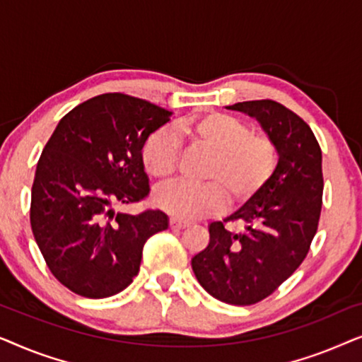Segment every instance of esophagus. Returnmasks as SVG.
Listing matches in <instances>:
<instances>
[{"mask_svg":"<svg viewBox=\"0 0 362 362\" xmlns=\"http://www.w3.org/2000/svg\"><path fill=\"white\" fill-rule=\"evenodd\" d=\"M170 227H171V229L181 230V229H186V227H189V222L180 221V219H176V217H171V219H170Z\"/></svg>","mask_w":362,"mask_h":362,"instance_id":"1","label":"esophagus"}]
</instances>
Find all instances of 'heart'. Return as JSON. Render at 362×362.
I'll use <instances>...</instances> for the list:
<instances>
[{
	"label": "heart",
	"instance_id": "obj_1",
	"mask_svg": "<svg viewBox=\"0 0 362 362\" xmlns=\"http://www.w3.org/2000/svg\"><path fill=\"white\" fill-rule=\"evenodd\" d=\"M178 136L211 153L201 180L204 185H176L158 191L155 206L176 219L192 221L219 212L224 204L240 207L259 194L279 168V148L270 136L226 112L182 118ZM180 140L170 128H158L141 146L145 171L160 185L170 182L180 161Z\"/></svg>",
	"mask_w": 362,
	"mask_h": 362
}]
</instances>
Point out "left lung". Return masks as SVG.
I'll return each mask as SVG.
<instances>
[{
  "instance_id": "obj_1",
  "label": "left lung",
  "mask_w": 362,
  "mask_h": 362,
  "mask_svg": "<svg viewBox=\"0 0 362 362\" xmlns=\"http://www.w3.org/2000/svg\"><path fill=\"white\" fill-rule=\"evenodd\" d=\"M227 108L257 118L279 148V168L259 194L224 221L209 224V245L192 257L207 293L229 305H254L274 293L301 265L323 204L321 148L308 123L275 100ZM226 221H242L239 233Z\"/></svg>"
}]
</instances>
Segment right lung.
<instances>
[{
	"label": "right lung",
	"instance_id": "right-lung-1",
	"mask_svg": "<svg viewBox=\"0 0 362 362\" xmlns=\"http://www.w3.org/2000/svg\"><path fill=\"white\" fill-rule=\"evenodd\" d=\"M171 112L125 93H102L64 115L44 146L31 191V229L49 270L86 298L120 293L138 275L145 242L168 229L158 209L115 212L150 194L148 136Z\"/></svg>",
	"mask_w": 362,
	"mask_h": 362
}]
</instances>
